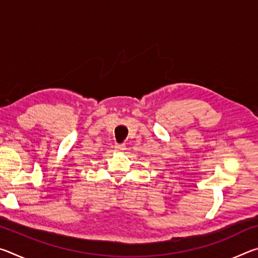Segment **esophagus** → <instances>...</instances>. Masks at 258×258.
<instances>
[{"mask_svg":"<svg viewBox=\"0 0 258 258\" xmlns=\"http://www.w3.org/2000/svg\"><path fill=\"white\" fill-rule=\"evenodd\" d=\"M115 149L117 152H124L126 149V146L125 145H116Z\"/></svg>","mask_w":258,"mask_h":258,"instance_id":"esophagus-1","label":"esophagus"}]
</instances>
